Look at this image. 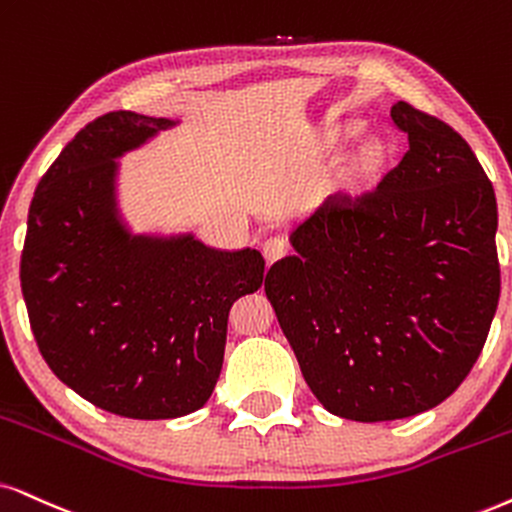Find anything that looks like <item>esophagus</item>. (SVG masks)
Returning a JSON list of instances; mask_svg holds the SVG:
<instances>
[{
	"instance_id": "esophagus-1",
	"label": "esophagus",
	"mask_w": 512,
	"mask_h": 512,
	"mask_svg": "<svg viewBox=\"0 0 512 512\" xmlns=\"http://www.w3.org/2000/svg\"><path fill=\"white\" fill-rule=\"evenodd\" d=\"M262 255L267 264H274L288 255V243L281 236H271L262 243Z\"/></svg>"
}]
</instances>
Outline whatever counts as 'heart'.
I'll list each match as a JSON object with an SVG mask.
<instances>
[{
	"label": "heart",
	"mask_w": 512,
	"mask_h": 512,
	"mask_svg": "<svg viewBox=\"0 0 512 512\" xmlns=\"http://www.w3.org/2000/svg\"><path fill=\"white\" fill-rule=\"evenodd\" d=\"M387 160H390V151L383 139L368 137L359 141L342 165V181L349 189H366L383 177Z\"/></svg>",
	"instance_id": "1"
}]
</instances>
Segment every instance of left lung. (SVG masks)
I'll list each match as a JSON object with an SVG mask.
<instances>
[{
    "label": "left lung",
    "mask_w": 512,
    "mask_h": 512,
    "mask_svg": "<svg viewBox=\"0 0 512 512\" xmlns=\"http://www.w3.org/2000/svg\"><path fill=\"white\" fill-rule=\"evenodd\" d=\"M409 151L378 189L333 196L290 234L264 290L326 411L409 418L475 366L501 295L496 196L461 134L406 101Z\"/></svg>",
    "instance_id": "left-lung-1"
}]
</instances>
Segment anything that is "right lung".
I'll return each mask as SVG.
<instances>
[{"instance_id":"right-lung-1","label":"right lung","mask_w":512,"mask_h":512,"mask_svg":"<svg viewBox=\"0 0 512 512\" xmlns=\"http://www.w3.org/2000/svg\"><path fill=\"white\" fill-rule=\"evenodd\" d=\"M174 125L113 111L80 129L40 179L21 255L30 328L51 371L137 420L186 416L210 399L231 304L264 281L260 250L132 234L122 222L115 158Z\"/></svg>"}]
</instances>
